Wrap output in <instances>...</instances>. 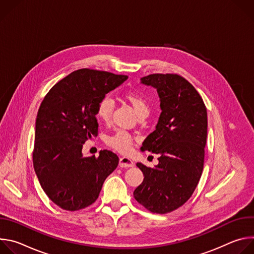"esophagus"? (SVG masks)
Segmentation results:
<instances>
[{
  "label": "esophagus",
  "instance_id": "obj_1",
  "mask_svg": "<svg viewBox=\"0 0 254 254\" xmlns=\"http://www.w3.org/2000/svg\"><path fill=\"white\" fill-rule=\"evenodd\" d=\"M133 165H134L133 162L127 157H122L120 159V167L122 168H129V167H132Z\"/></svg>",
  "mask_w": 254,
  "mask_h": 254
}]
</instances>
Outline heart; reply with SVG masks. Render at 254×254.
<instances>
[{"label":"heart","mask_w":254,"mask_h":254,"mask_svg":"<svg viewBox=\"0 0 254 254\" xmlns=\"http://www.w3.org/2000/svg\"><path fill=\"white\" fill-rule=\"evenodd\" d=\"M126 100L132 106L133 111L138 116V118H146L151 112V105L148 99L141 93L135 91H128L125 94ZM114 112V100L110 96H104L100 99L97 104L96 114L98 119L108 124L112 121ZM108 146H111L118 152L122 154H127L130 152L133 143V137L125 130H118L113 135L108 136L106 139Z\"/></svg>","instance_id":"b5f03b06"}]
</instances>
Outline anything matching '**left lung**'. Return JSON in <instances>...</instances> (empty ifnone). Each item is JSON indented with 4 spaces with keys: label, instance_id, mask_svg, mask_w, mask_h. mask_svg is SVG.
<instances>
[{
    "label": "left lung",
    "instance_id": "left-lung-1",
    "mask_svg": "<svg viewBox=\"0 0 254 254\" xmlns=\"http://www.w3.org/2000/svg\"><path fill=\"white\" fill-rule=\"evenodd\" d=\"M157 88L161 116L156 129L143 140L140 150L159 155V164L143 173L134 199L147 210L170 213L184 205L194 193L204 167L207 139V108L195 87L175 73H154L140 78Z\"/></svg>",
    "mask_w": 254,
    "mask_h": 254
}]
</instances>
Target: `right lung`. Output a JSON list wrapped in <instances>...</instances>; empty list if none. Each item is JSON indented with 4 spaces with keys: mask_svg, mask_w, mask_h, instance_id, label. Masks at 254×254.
Here are the masks:
<instances>
[{
    "mask_svg": "<svg viewBox=\"0 0 254 254\" xmlns=\"http://www.w3.org/2000/svg\"><path fill=\"white\" fill-rule=\"evenodd\" d=\"M127 75L82 68L58 81L45 95L36 119L33 165L49 199L67 211L96 201L119 157L103 150L83 157V143L98 133L97 104Z\"/></svg>",
    "mask_w": 254,
    "mask_h": 254,
    "instance_id": "obj_1",
    "label": "right lung"
}]
</instances>
